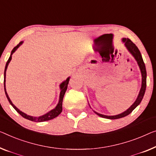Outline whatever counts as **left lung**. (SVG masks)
<instances>
[{"instance_id": "8db88e82", "label": "left lung", "mask_w": 156, "mask_h": 156, "mask_svg": "<svg viewBox=\"0 0 156 156\" xmlns=\"http://www.w3.org/2000/svg\"><path fill=\"white\" fill-rule=\"evenodd\" d=\"M122 42L124 43V45L125 46V48H127V50H128V52L132 56H133V57L135 59L136 62H137V64L139 67V69H140V71L141 73V87L140 91L139 92L137 98H136L135 101L132 104V105L130 106L129 108H127L126 111H125L124 112L120 113V114L115 115H106L101 114V113H99L96 112V111H93L97 115L100 116V117L104 118H107V119H111V120L118 119V118L125 117V116L129 115V113H131L132 111L141 103V101L142 100L144 97V95L145 94L146 87V70L145 64L144 62L142 57H141L140 51H139L138 48L135 45V44L132 43L129 38H122Z\"/></svg>"}]
</instances>
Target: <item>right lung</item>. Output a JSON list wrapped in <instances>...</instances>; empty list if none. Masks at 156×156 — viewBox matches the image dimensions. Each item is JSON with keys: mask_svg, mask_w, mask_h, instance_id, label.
I'll return each instance as SVG.
<instances>
[{"mask_svg": "<svg viewBox=\"0 0 156 156\" xmlns=\"http://www.w3.org/2000/svg\"><path fill=\"white\" fill-rule=\"evenodd\" d=\"M23 43V41H21L20 43L18 44V45L16 46L13 48V50H12L11 52V54L10 57H9V59L8 60V62H7V63L5 64V71H4V90H5V95L7 97V98H8V100L10 102V104H11L12 106V107L15 109L16 111H17V113H20V114L22 116V117H24V118H26L27 120H31V121H34V122H44V121H48V120H52L53 118H55L57 117V116L59 115L60 113H62V101H63V98H64V94L65 92H66V90H67V87H68V84H69V79H70V77L67 78L66 80H64L62 82L61 84L59 85V87H60V94H59V102H58V104H57V106H55V108L52 109V110L49 111V112L46 113L45 114H44L43 115H41V116H38V117H36V116H31V115H27L26 113L22 112V111H20V109L17 108L16 106L12 104V102L10 100V97H9L8 93L6 92V88H5V78H6V71H7V69H8V64L10 63L11 59H12V55L14 52H15L16 50H17L18 48H20L21 45H22Z\"/></svg>", "mask_w": 156, "mask_h": 156, "instance_id": "1", "label": "right lung"}]
</instances>
